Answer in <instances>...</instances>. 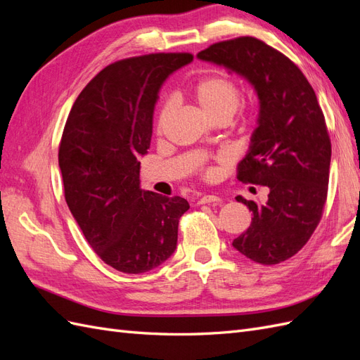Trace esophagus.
<instances>
[{"label": "esophagus", "instance_id": "obj_1", "mask_svg": "<svg viewBox=\"0 0 360 360\" xmlns=\"http://www.w3.org/2000/svg\"><path fill=\"white\" fill-rule=\"evenodd\" d=\"M221 202V198L216 197V195H204L198 200V204H217Z\"/></svg>", "mask_w": 360, "mask_h": 360}]
</instances>
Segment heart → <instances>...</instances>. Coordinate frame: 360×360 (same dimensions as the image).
<instances>
[{
	"label": "heart",
	"instance_id": "b5f03b06",
	"mask_svg": "<svg viewBox=\"0 0 360 360\" xmlns=\"http://www.w3.org/2000/svg\"><path fill=\"white\" fill-rule=\"evenodd\" d=\"M193 97L202 112L212 120L219 117L231 118L242 102V90L233 79L225 76H207L193 86ZM174 102L168 99L160 106L158 115V130H163L172 112ZM210 176V171L207 172Z\"/></svg>",
	"mask_w": 360,
	"mask_h": 360
}]
</instances>
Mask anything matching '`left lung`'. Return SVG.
Wrapping results in <instances>:
<instances>
[{"label": "left lung", "instance_id": "8db88e82", "mask_svg": "<svg viewBox=\"0 0 360 360\" xmlns=\"http://www.w3.org/2000/svg\"><path fill=\"white\" fill-rule=\"evenodd\" d=\"M197 57L243 76L258 96V126L237 179L269 195L264 204L236 197L254 217L233 246L255 263H282L307 245L328 198L332 146L317 96L296 64L255 37L214 43Z\"/></svg>", "mask_w": 360, "mask_h": 360}]
</instances>
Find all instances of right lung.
I'll list each match as a JSON object with an SVG mask.
<instances>
[{
	"label": "right lung",
	"instance_id": "obj_1",
	"mask_svg": "<svg viewBox=\"0 0 360 360\" xmlns=\"http://www.w3.org/2000/svg\"><path fill=\"white\" fill-rule=\"evenodd\" d=\"M192 60L159 52L110 64L81 91L63 130L66 202L94 252L123 274H146L177 246L189 202L141 189L139 156L150 147L162 84Z\"/></svg>",
	"mask_w": 360,
	"mask_h": 360
}]
</instances>
